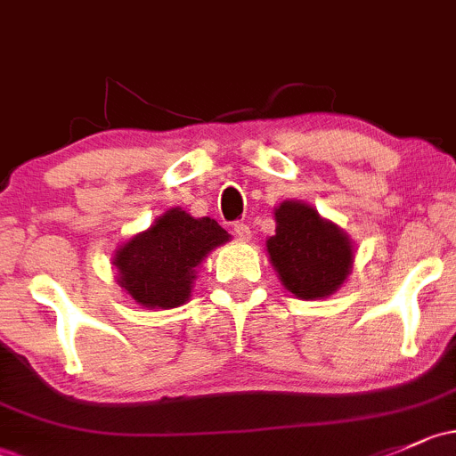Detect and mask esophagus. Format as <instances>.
<instances>
[{
  "mask_svg": "<svg viewBox=\"0 0 456 456\" xmlns=\"http://www.w3.org/2000/svg\"><path fill=\"white\" fill-rule=\"evenodd\" d=\"M233 236H236L238 240H242V242L251 240V227H248L247 223H236V224H233Z\"/></svg>",
  "mask_w": 456,
  "mask_h": 456,
  "instance_id": "obj_1",
  "label": "esophagus"
}]
</instances>
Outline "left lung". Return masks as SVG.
<instances>
[{
    "mask_svg": "<svg viewBox=\"0 0 456 456\" xmlns=\"http://www.w3.org/2000/svg\"><path fill=\"white\" fill-rule=\"evenodd\" d=\"M273 212L275 236L266 240V253L281 286L305 301L334 295L354 266L347 232L304 200H284Z\"/></svg>",
    "mask_w": 456,
    "mask_h": 456,
    "instance_id": "left-lung-1",
    "label": "left lung"
}]
</instances>
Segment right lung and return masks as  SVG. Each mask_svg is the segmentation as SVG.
Instances as JSON below:
<instances>
[{"instance_id": "1", "label": "right lung", "mask_w": 456, "mask_h": 456, "mask_svg": "<svg viewBox=\"0 0 456 456\" xmlns=\"http://www.w3.org/2000/svg\"><path fill=\"white\" fill-rule=\"evenodd\" d=\"M229 240L232 236L214 218L170 208L146 232L115 248V281L142 308H179L190 301L205 257Z\"/></svg>"}]
</instances>
